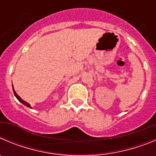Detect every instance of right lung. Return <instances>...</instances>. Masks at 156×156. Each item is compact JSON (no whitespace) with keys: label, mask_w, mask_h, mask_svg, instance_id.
I'll return each mask as SVG.
<instances>
[{"label":"right lung","mask_w":156,"mask_h":156,"mask_svg":"<svg viewBox=\"0 0 156 156\" xmlns=\"http://www.w3.org/2000/svg\"><path fill=\"white\" fill-rule=\"evenodd\" d=\"M12 88H13V92H14V94H15V96H16V98H17L18 100H19V101H20V102H21V103H23V104L24 105L27 106V107H29V108H31V106H30V105L29 104V103H27V101H23V99H22L21 98L19 97V95L17 94V93H16V92L15 91V90H14V87H13V86H12Z\"/></svg>","instance_id":"right-lung-1"}]
</instances>
